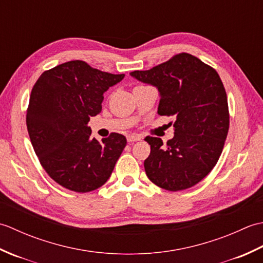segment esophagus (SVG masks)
Segmentation results:
<instances>
[{"mask_svg": "<svg viewBox=\"0 0 263 263\" xmlns=\"http://www.w3.org/2000/svg\"><path fill=\"white\" fill-rule=\"evenodd\" d=\"M126 139H127V142H135V141H140L142 138L139 135H128Z\"/></svg>", "mask_w": 263, "mask_h": 263, "instance_id": "esophagus-1", "label": "esophagus"}]
</instances>
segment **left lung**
<instances>
[{
    "instance_id": "1",
    "label": "left lung",
    "mask_w": 263,
    "mask_h": 263,
    "mask_svg": "<svg viewBox=\"0 0 263 263\" xmlns=\"http://www.w3.org/2000/svg\"><path fill=\"white\" fill-rule=\"evenodd\" d=\"M130 76L157 88L159 115L176 117L174 137L165 146L160 138L144 139L152 149L144 160L148 178L168 191L195 185L217 164L230 127L227 96L219 76L187 53Z\"/></svg>"
}]
</instances>
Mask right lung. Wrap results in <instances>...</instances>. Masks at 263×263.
Returning <instances> with one entry per match:
<instances>
[{
  "instance_id": "add662e5",
  "label": "right lung",
  "mask_w": 263,
  "mask_h": 263,
  "mask_svg": "<svg viewBox=\"0 0 263 263\" xmlns=\"http://www.w3.org/2000/svg\"><path fill=\"white\" fill-rule=\"evenodd\" d=\"M70 61L45 71L33 86L27 110V128L44 170L63 187L86 193L100 187L111 175L126 146L119 133L91 138L90 117L102 111L104 93L123 80Z\"/></svg>"
}]
</instances>
